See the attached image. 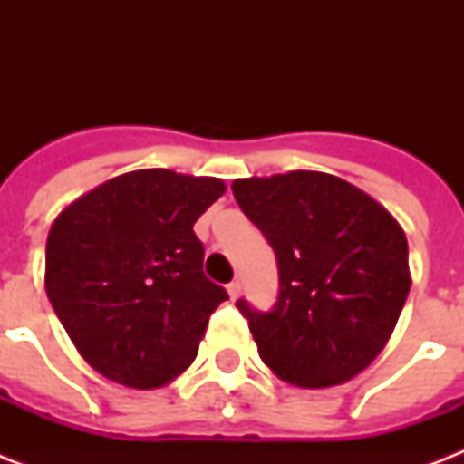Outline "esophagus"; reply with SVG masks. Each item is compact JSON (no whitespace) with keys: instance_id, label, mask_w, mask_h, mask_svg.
Instances as JSON below:
<instances>
[{"instance_id":"esophagus-1","label":"esophagus","mask_w":464,"mask_h":464,"mask_svg":"<svg viewBox=\"0 0 464 464\" xmlns=\"http://www.w3.org/2000/svg\"><path fill=\"white\" fill-rule=\"evenodd\" d=\"M226 289H228V296H231L233 301H236V298L240 296V282H238V279H233V282L228 284Z\"/></svg>"}]
</instances>
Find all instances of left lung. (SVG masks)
Listing matches in <instances>:
<instances>
[{"label":"left lung","mask_w":464,"mask_h":464,"mask_svg":"<svg viewBox=\"0 0 464 464\" xmlns=\"http://www.w3.org/2000/svg\"><path fill=\"white\" fill-rule=\"evenodd\" d=\"M231 189L279 267L275 308L236 304L260 359L296 388L352 381L388 344L410 294L402 226L363 189L317 170L240 178Z\"/></svg>","instance_id":"8db88e82"}]
</instances>
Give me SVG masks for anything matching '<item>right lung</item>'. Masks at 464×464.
Listing matches in <instances>:
<instances>
[{
  "instance_id": "add662e5",
  "label": "right lung",
  "mask_w": 464,
  "mask_h": 464,
  "mask_svg": "<svg viewBox=\"0 0 464 464\" xmlns=\"http://www.w3.org/2000/svg\"><path fill=\"white\" fill-rule=\"evenodd\" d=\"M226 192L166 168L118 175L54 218L45 291L76 352L108 381L154 390L195 361L224 286L192 226Z\"/></svg>"
}]
</instances>
